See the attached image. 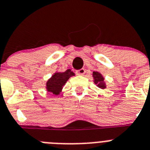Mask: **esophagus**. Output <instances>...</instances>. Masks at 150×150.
Wrapping results in <instances>:
<instances>
[{
  "label": "esophagus",
  "instance_id": "obj_1",
  "mask_svg": "<svg viewBox=\"0 0 150 150\" xmlns=\"http://www.w3.org/2000/svg\"><path fill=\"white\" fill-rule=\"evenodd\" d=\"M76 74L79 75H84L85 74V69H81L79 70H77Z\"/></svg>",
  "mask_w": 150,
  "mask_h": 150
}]
</instances>
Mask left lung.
<instances>
[{
    "mask_svg": "<svg viewBox=\"0 0 150 150\" xmlns=\"http://www.w3.org/2000/svg\"><path fill=\"white\" fill-rule=\"evenodd\" d=\"M93 82L95 84H97L98 88L101 89H105L106 88V83L104 82V78L100 72L98 71H93Z\"/></svg>",
    "mask_w": 150,
    "mask_h": 150,
    "instance_id": "left-lung-1",
    "label": "left lung"
}]
</instances>
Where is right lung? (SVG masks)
<instances>
[{"label": "right lung", "mask_w": 150, "mask_h": 150, "mask_svg": "<svg viewBox=\"0 0 150 150\" xmlns=\"http://www.w3.org/2000/svg\"><path fill=\"white\" fill-rule=\"evenodd\" d=\"M74 75L75 73L71 71V69H67L64 72H55L47 81V91L52 94H59L66 81Z\"/></svg>", "instance_id": "1"}]
</instances>
